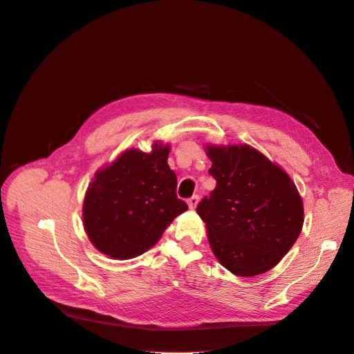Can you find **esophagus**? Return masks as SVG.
I'll return each mask as SVG.
<instances>
[{"mask_svg": "<svg viewBox=\"0 0 354 354\" xmlns=\"http://www.w3.org/2000/svg\"><path fill=\"white\" fill-rule=\"evenodd\" d=\"M187 203H188V207H189V209H194V207H196V206H197V203H198V197H197V196L189 197L188 201H187Z\"/></svg>", "mask_w": 354, "mask_h": 354, "instance_id": "obj_1", "label": "esophagus"}]
</instances>
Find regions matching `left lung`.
Wrapping results in <instances>:
<instances>
[{
  "instance_id": "8db88e82",
  "label": "left lung",
  "mask_w": 354,
  "mask_h": 354,
  "mask_svg": "<svg viewBox=\"0 0 354 354\" xmlns=\"http://www.w3.org/2000/svg\"><path fill=\"white\" fill-rule=\"evenodd\" d=\"M216 185L197 206L220 265L238 277L275 268L304 225V203L293 179L247 143L206 145Z\"/></svg>"
}]
</instances>
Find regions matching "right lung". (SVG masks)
Segmentation results:
<instances>
[{"mask_svg": "<svg viewBox=\"0 0 354 354\" xmlns=\"http://www.w3.org/2000/svg\"><path fill=\"white\" fill-rule=\"evenodd\" d=\"M169 152V143L156 140L149 152L125 149L95 171L85 193L82 220L100 252L116 260L138 257L188 209L176 197Z\"/></svg>", "mask_w": 354, "mask_h": 354, "instance_id": "add662e5", "label": "right lung"}]
</instances>
